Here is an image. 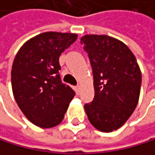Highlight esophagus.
I'll use <instances>...</instances> for the list:
<instances>
[{"instance_id": "esophagus-1", "label": "esophagus", "mask_w": 155, "mask_h": 155, "mask_svg": "<svg viewBox=\"0 0 155 155\" xmlns=\"http://www.w3.org/2000/svg\"><path fill=\"white\" fill-rule=\"evenodd\" d=\"M74 90H75V92H76V94H77V95H79V94H80V90H81V88H80L79 85H78V87H74Z\"/></svg>"}]
</instances>
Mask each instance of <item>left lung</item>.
<instances>
[{"mask_svg":"<svg viewBox=\"0 0 155 155\" xmlns=\"http://www.w3.org/2000/svg\"><path fill=\"white\" fill-rule=\"evenodd\" d=\"M88 54L95 97L84 104L88 120L104 133L117 130L136 109L140 94L141 71L136 56L122 41L106 35L81 38Z\"/></svg>","mask_w":155,"mask_h":155,"instance_id":"1","label":"left lung"}]
</instances>
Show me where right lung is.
<instances>
[{"label":"right lung","instance_id":"right-lung-1","mask_svg":"<svg viewBox=\"0 0 155 155\" xmlns=\"http://www.w3.org/2000/svg\"><path fill=\"white\" fill-rule=\"evenodd\" d=\"M76 34L46 32L27 40L14 59L12 90L33 124L52 128L63 120L75 93L61 82L59 56L77 39Z\"/></svg>","mask_w":155,"mask_h":155}]
</instances>
